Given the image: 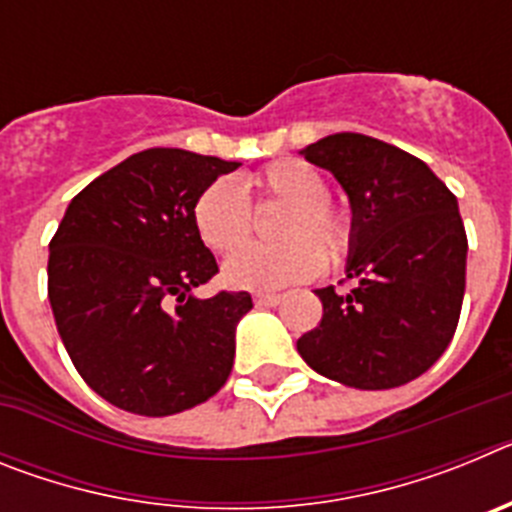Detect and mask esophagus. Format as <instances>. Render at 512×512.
Segmentation results:
<instances>
[{
  "instance_id": "34e87169",
  "label": "esophagus",
  "mask_w": 512,
  "mask_h": 512,
  "mask_svg": "<svg viewBox=\"0 0 512 512\" xmlns=\"http://www.w3.org/2000/svg\"><path fill=\"white\" fill-rule=\"evenodd\" d=\"M253 302H256V305H259V307H277L279 302H282V297H279V295H269V292H266V295H256V297H253Z\"/></svg>"
}]
</instances>
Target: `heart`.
<instances>
[{"mask_svg": "<svg viewBox=\"0 0 512 512\" xmlns=\"http://www.w3.org/2000/svg\"><path fill=\"white\" fill-rule=\"evenodd\" d=\"M246 187L259 197L287 202L282 246L238 243L251 230L253 207L246 189L233 176H220L207 184L192 207V223L200 241L210 251H228L223 261V279L233 289L274 292L289 284L318 277L328 259H341L351 243V220L341 207L330 205L328 179L300 158L274 161L259 174L248 176ZM321 246L318 247L317 243Z\"/></svg>", "mask_w": 512, "mask_h": 512, "instance_id": "1", "label": "heart"}]
</instances>
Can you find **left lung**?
Returning <instances> with one entry per match:
<instances>
[{
  "mask_svg": "<svg viewBox=\"0 0 512 512\" xmlns=\"http://www.w3.org/2000/svg\"><path fill=\"white\" fill-rule=\"evenodd\" d=\"M351 205L348 295L315 289L318 328L297 341L310 369L356 390H392L428 372L454 338L467 284L459 202L420 158L361 133L302 148Z\"/></svg>",
  "mask_w": 512,
  "mask_h": 512,
  "instance_id": "left-lung-1",
  "label": "left lung"
}]
</instances>
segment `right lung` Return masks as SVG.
<instances>
[{"label":"right lung","instance_id":"1","mask_svg":"<svg viewBox=\"0 0 512 512\" xmlns=\"http://www.w3.org/2000/svg\"><path fill=\"white\" fill-rule=\"evenodd\" d=\"M238 161L148 148L104 171L66 207L48 256V300L81 379L135 415L210 400L230 377L248 292L200 300L217 274L192 223L197 194Z\"/></svg>","mask_w":512,"mask_h":512}]
</instances>
